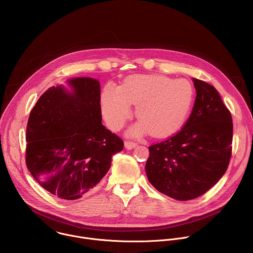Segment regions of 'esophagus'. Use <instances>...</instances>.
Wrapping results in <instances>:
<instances>
[{
	"label": "esophagus",
	"instance_id": "esophagus-1",
	"mask_svg": "<svg viewBox=\"0 0 253 253\" xmlns=\"http://www.w3.org/2000/svg\"><path fill=\"white\" fill-rule=\"evenodd\" d=\"M124 145H125V148L126 149H133V148H135L136 146H137V144L135 143V142H131V141H125V143H124Z\"/></svg>",
	"mask_w": 253,
	"mask_h": 253
}]
</instances>
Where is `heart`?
Returning <instances> with one entry per match:
<instances>
[{"mask_svg":"<svg viewBox=\"0 0 253 253\" xmlns=\"http://www.w3.org/2000/svg\"><path fill=\"white\" fill-rule=\"evenodd\" d=\"M194 100V89L185 79L174 80L160 74L128 76L119 87L105 86L101 95L103 117L112 130L121 129L132 114L131 104L137 105L139 119L129 135L150 133L166 138L181 129Z\"/></svg>","mask_w":253,"mask_h":253,"instance_id":"b5f03b06","label":"heart"}]
</instances>
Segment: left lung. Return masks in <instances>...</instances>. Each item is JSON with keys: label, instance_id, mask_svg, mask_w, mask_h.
<instances>
[{"label": "left lung", "instance_id": "1", "mask_svg": "<svg viewBox=\"0 0 253 253\" xmlns=\"http://www.w3.org/2000/svg\"><path fill=\"white\" fill-rule=\"evenodd\" d=\"M196 98L176 135L149 147L145 171L159 192L180 201L208 191L224 175L231 157L232 118L213 86L192 79Z\"/></svg>", "mask_w": 253, "mask_h": 253}]
</instances>
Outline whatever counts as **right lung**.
<instances>
[{"label": "right lung", "instance_id": "add662e5", "mask_svg": "<svg viewBox=\"0 0 253 253\" xmlns=\"http://www.w3.org/2000/svg\"><path fill=\"white\" fill-rule=\"evenodd\" d=\"M67 85L49 88L32 109L26 164L44 189L76 200L98 186L124 143L102 124L99 81L78 77Z\"/></svg>", "mask_w": 253, "mask_h": 253}]
</instances>
